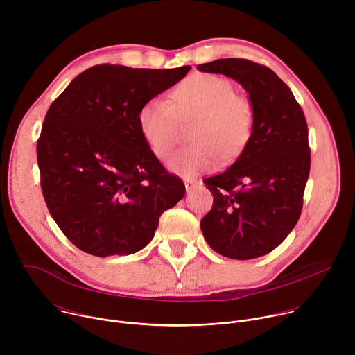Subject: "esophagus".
Here are the masks:
<instances>
[{"instance_id": "obj_1", "label": "esophagus", "mask_w": 355, "mask_h": 355, "mask_svg": "<svg viewBox=\"0 0 355 355\" xmlns=\"http://www.w3.org/2000/svg\"><path fill=\"white\" fill-rule=\"evenodd\" d=\"M195 181H192V180H185V189H187V192H191L193 188H195Z\"/></svg>"}]
</instances>
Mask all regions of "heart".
Instances as JSON below:
<instances>
[{"instance_id": "b5f03b06", "label": "heart", "mask_w": 355, "mask_h": 355, "mask_svg": "<svg viewBox=\"0 0 355 355\" xmlns=\"http://www.w3.org/2000/svg\"><path fill=\"white\" fill-rule=\"evenodd\" d=\"M193 115L192 144L181 148L168 166L174 173L193 177L209 171L225 159H233L244 148L254 122L250 101L234 94L230 80L216 74H193L170 92V101L156 96L139 111V130L159 160H166L173 151L180 121Z\"/></svg>"}]
</instances>
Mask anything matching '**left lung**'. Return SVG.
<instances>
[{
  "instance_id": "obj_1",
  "label": "left lung",
  "mask_w": 355,
  "mask_h": 355,
  "mask_svg": "<svg viewBox=\"0 0 355 355\" xmlns=\"http://www.w3.org/2000/svg\"><path fill=\"white\" fill-rule=\"evenodd\" d=\"M198 70L240 83L254 112L237 160L204 180L214 205L200 220V230L227 259L266 256L286 239L302 212L311 171L305 115L291 88L267 66L229 58L199 64Z\"/></svg>"
}]
</instances>
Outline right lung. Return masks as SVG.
I'll list each match as a JSON object with an SVG mask.
<instances>
[{
    "label": "right lung",
    "mask_w": 355,
    "mask_h": 355,
    "mask_svg": "<svg viewBox=\"0 0 355 355\" xmlns=\"http://www.w3.org/2000/svg\"><path fill=\"white\" fill-rule=\"evenodd\" d=\"M189 70L98 64L50 105L36 147L40 187L50 215L84 252L133 254L182 199L184 182L151 153L137 115Z\"/></svg>",
    "instance_id": "obj_1"
}]
</instances>
